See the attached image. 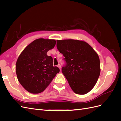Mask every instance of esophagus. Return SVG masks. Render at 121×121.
<instances>
[{"label":"esophagus","mask_w":121,"mask_h":121,"mask_svg":"<svg viewBox=\"0 0 121 121\" xmlns=\"http://www.w3.org/2000/svg\"><path fill=\"white\" fill-rule=\"evenodd\" d=\"M57 67L58 68H59L60 69V70L61 71V65H57Z\"/></svg>","instance_id":"esophagus-1"}]
</instances>
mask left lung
Segmentation results:
<instances>
[{"label": "left lung", "instance_id": "8db88e82", "mask_svg": "<svg viewBox=\"0 0 121 121\" xmlns=\"http://www.w3.org/2000/svg\"><path fill=\"white\" fill-rule=\"evenodd\" d=\"M56 46L63 54L67 65L62 73L74 92L85 94L93 89L100 73L97 53L89 44L82 40H57Z\"/></svg>", "mask_w": 121, "mask_h": 121}]
</instances>
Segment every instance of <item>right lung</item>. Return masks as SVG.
<instances>
[{"mask_svg":"<svg viewBox=\"0 0 121 121\" xmlns=\"http://www.w3.org/2000/svg\"><path fill=\"white\" fill-rule=\"evenodd\" d=\"M56 44L54 39H36L18 57L16 65L17 78L29 92L38 94L43 92L59 73V68L53 66L52 57L47 55Z\"/></svg>","mask_w":121,"mask_h":121,"instance_id":"1","label":"right lung"}]
</instances>
